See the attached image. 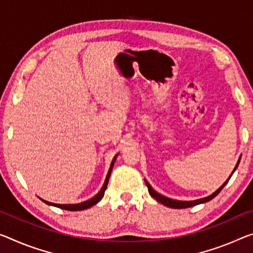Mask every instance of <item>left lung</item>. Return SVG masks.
Here are the masks:
<instances>
[{
    "label": "left lung",
    "mask_w": 253,
    "mask_h": 253,
    "mask_svg": "<svg viewBox=\"0 0 253 253\" xmlns=\"http://www.w3.org/2000/svg\"><path fill=\"white\" fill-rule=\"evenodd\" d=\"M241 159V158H240ZM240 159H239V162H238V164H236V166H235V169H234V170L236 169V167L239 166V163H240ZM234 170H233L232 172V174H231V176L233 175V173H234ZM231 176L228 177V180L225 182V183L220 186V188L217 190V191H215L213 192L211 196H209V197H206V198H203V199H198V200H193V201H180V200H174V199H169V198H167V197H165V196H163V194H161V193H158V192H156L155 191V190L151 188L150 186V184L148 183V182L146 181V185L148 186V191H149V193H150V196L153 197V198H155V199H156L158 203H161V204H163V205H165V206H167V207H169V208H174V209H182V208H189V207H193V206H197V205H199V204H204V203H207V201H209V200H211L212 198H215L217 194H218L220 191H221V189L224 188L225 185H226V183L228 181H230V178H231Z\"/></svg>",
    "instance_id": "left-lung-1"
}]
</instances>
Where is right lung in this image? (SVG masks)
<instances>
[{"instance_id": "right-lung-1", "label": "right lung", "mask_w": 253, "mask_h": 253, "mask_svg": "<svg viewBox=\"0 0 253 253\" xmlns=\"http://www.w3.org/2000/svg\"><path fill=\"white\" fill-rule=\"evenodd\" d=\"M115 158L116 156L113 158V161H112V164L110 169H108V173H107V176L105 178V182H104V185L103 188L100 189V191L96 194L94 198H91V199H89L87 201H84V203L81 204H77V205H59V204H53V203H48V201L46 200H42L45 204L50 205V206H55L57 208H61V209H65V211H84V209H87V208H90L92 206L96 205L97 203H99L100 200H102V198L104 197V193H105V190L107 188V183H108V180H110V175H111V172L112 169H113V166H114V162H115Z\"/></svg>"}]
</instances>
